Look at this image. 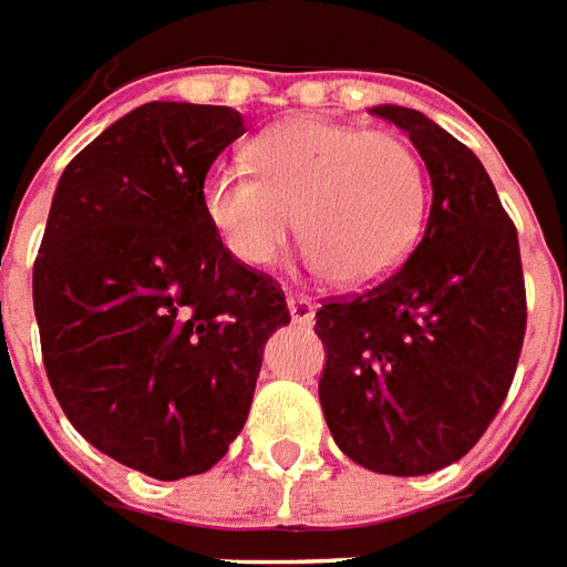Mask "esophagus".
Here are the masks:
<instances>
[{"mask_svg": "<svg viewBox=\"0 0 567 567\" xmlns=\"http://www.w3.org/2000/svg\"><path fill=\"white\" fill-rule=\"evenodd\" d=\"M287 308H290L292 323H299V327H311V323H315L317 305L311 302V299H305V296H290V299H287Z\"/></svg>", "mask_w": 567, "mask_h": 567, "instance_id": "obj_1", "label": "esophagus"}]
</instances>
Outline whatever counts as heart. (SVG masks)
<instances>
[{
	"label": "heart",
	"mask_w": 567,
	"mask_h": 567,
	"mask_svg": "<svg viewBox=\"0 0 567 567\" xmlns=\"http://www.w3.org/2000/svg\"><path fill=\"white\" fill-rule=\"evenodd\" d=\"M252 164H216L200 204L231 256L275 262L296 223L305 265L363 287L391 275L419 240L424 167L403 136L296 118L252 143Z\"/></svg>",
	"instance_id": "b5f03b06"
}]
</instances>
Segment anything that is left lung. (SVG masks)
Returning <instances> with one entry per match:
<instances>
[{
  "mask_svg": "<svg viewBox=\"0 0 567 567\" xmlns=\"http://www.w3.org/2000/svg\"><path fill=\"white\" fill-rule=\"evenodd\" d=\"M372 115L419 148L431 213L388 280L317 311L320 405L360 467L424 476L467 455L507 396L525 336L519 238L464 143L419 110L381 103Z\"/></svg>",
  "mask_w": 567,
  "mask_h": 567,
  "instance_id": "8db88e82",
  "label": "left lung"
}]
</instances>
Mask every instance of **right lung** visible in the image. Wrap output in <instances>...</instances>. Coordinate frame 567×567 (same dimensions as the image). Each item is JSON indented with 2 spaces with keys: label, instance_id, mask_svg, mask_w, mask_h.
Returning a JSON list of instances; mask_svg holds the SVG:
<instances>
[{
  "label": "right lung",
  "instance_id": "obj_1",
  "mask_svg": "<svg viewBox=\"0 0 567 567\" xmlns=\"http://www.w3.org/2000/svg\"><path fill=\"white\" fill-rule=\"evenodd\" d=\"M247 131L231 106L152 100L66 164L33 265L42 360L60 409L103 455L183 480L250 415L287 299L204 216L216 155Z\"/></svg>",
  "mask_w": 567,
  "mask_h": 567
}]
</instances>
